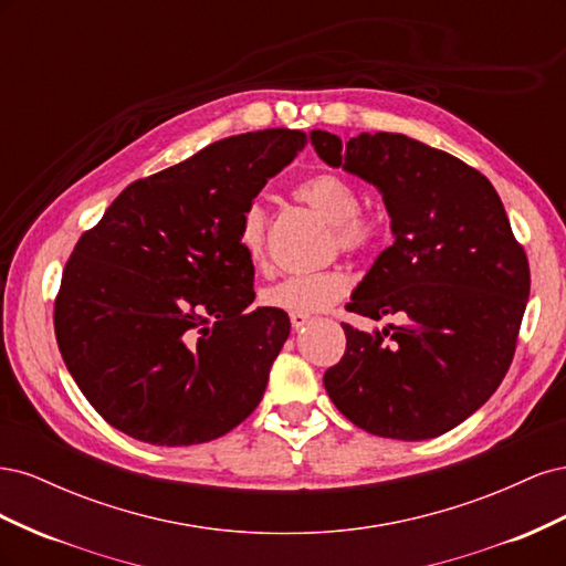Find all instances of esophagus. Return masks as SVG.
<instances>
[{"instance_id": "1", "label": "esophagus", "mask_w": 566, "mask_h": 566, "mask_svg": "<svg viewBox=\"0 0 566 566\" xmlns=\"http://www.w3.org/2000/svg\"><path fill=\"white\" fill-rule=\"evenodd\" d=\"M312 321V316L310 314H300V312H293L290 314V323H293V331H302L306 323Z\"/></svg>"}]
</instances>
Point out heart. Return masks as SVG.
<instances>
[{
    "instance_id": "b5f03b06",
    "label": "heart",
    "mask_w": 566,
    "mask_h": 566,
    "mask_svg": "<svg viewBox=\"0 0 566 566\" xmlns=\"http://www.w3.org/2000/svg\"><path fill=\"white\" fill-rule=\"evenodd\" d=\"M297 200L331 221L335 231V243L342 252L361 254L375 248L382 235V221L378 214L361 210V191L356 184L337 172H318L304 179L295 188ZM266 229L269 217L262 205H248L241 229H238V245L252 266L266 262ZM349 279L345 271L328 269L318 273H302L287 276L262 290V302L283 312H321L347 295Z\"/></svg>"
}]
</instances>
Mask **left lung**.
I'll use <instances>...</instances> for the list:
<instances>
[{
    "instance_id": "8db88e82",
    "label": "left lung",
    "mask_w": 566,
    "mask_h": 566,
    "mask_svg": "<svg viewBox=\"0 0 566 566\" xmlns=\"http://www.w3.org/2000/svg\"><path fill=\"white\" fill-rule=\"evenodd\" d=\"M318 156L380 188L394 243L347 310L401 323L364 333L342 323L347 349L325 370L337 410L401 441L453 430L499 389L517 347L531 273L491 181L451 153L406 134H358L342 148L312 132Z\"/></svg>"
}]
</instances>
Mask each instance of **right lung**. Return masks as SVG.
Wrapping results in <instances>:
<instances>
[{
  "label": "right lung",
  "mask_w": 566,
  "mask_h": 566,
  "mask_svg": "<svg viewBox=\"0 0 566 566\" xmlns=\"http://www.w3.org/2000/svg\"><path fill=\"white\" fill-rule=\"evenodd\" d=\"M306 134L229 136L129 184L63 269L54 331L87 401L115 430L193 447L262 401L290 335L283 310H248L254 266L238 245L248 205Z\"/></svg>",
  "instance_id": "1"
}]
</instances>
